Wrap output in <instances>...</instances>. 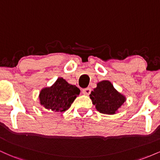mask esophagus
Returning <instances> with one entry per match:
<instances>
[{
  "label": "esophagus",
  "instance_id": "esophagus-1",
  "mask_svg": "<svg viewBox=\"0 0 160 160\" xmlns=\"http://www.w3.org/2000/svg\"><path fill=\"white\" fill-rule=\"evenodd\" d=\"M91 90H92V89H90V88H86V89H82V94H84L86 95H89V94H90Z\"/></svg>",
  "mask_w": 160,
  "mask_h": 160
}]
</instances>
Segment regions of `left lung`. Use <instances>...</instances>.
Segmentation results:
<instances>
[{
  "label": "left lung",
  "mask_w": 160,
  "mask_h": 160,
  "mask_svg": "<svg viewBox=\"0 0 160 160\" xmlns=\"http://www.w3.org/2000/svg\"><path fill=\"white\" fill-rule=\"evenodd\" d=\"M98 111L105 114H115L126 101L125 95L119 92L109 80H102L89 95Z\"/></svg>",
  "instance_id": "left-lung-1"
}]
</instances>
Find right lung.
<instances>
[{
	"label": "right lung",
	"instance_id": "obj_1",
	"mask_svg": "<svg viewBox=\"0 0 160 160\" xmlns=\"http://www.w3.org/2000/svg\"><path fill=\"white\" fill-rule=\"evenodd\" d=\"M80 92V90L76 86L68 83L62 78H58L52 86L40 90V104L49 111L61 113L71 107Z\"/></svg>",
	"mask_w": 160,
	"mask_h": 160
}]
</instances>
